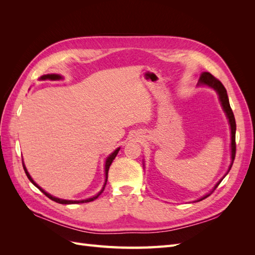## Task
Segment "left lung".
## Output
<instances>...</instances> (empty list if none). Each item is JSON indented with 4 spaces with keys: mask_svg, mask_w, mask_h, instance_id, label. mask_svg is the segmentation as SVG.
<instances>
[{
    "mask_svg": "<svg viewBox=\"0 0 255 255\" xmlns=\"http://www.w3.org/2000/svg\"><path fill=\"white\" fill-rule=\"evenodd\" d=\"M199 85H207V86H210V87L214 88L216 91H217V94L219 95V100H220V102H221V105L223 107V111L226 112L228 118H229V122H230V126H231V134H232V137H231V138H232V142H231V146H232V163H231L229 170L227 172V174H228L229 171L231 170V168H232V165H233L234 159H235V153H236V142H235L236 122H235V117H234L233 111H232V109H231V106H230L227 90H226L225 86H223V85H222V83L218 79H216L214 75H212L211 73H208V72H203L201 74V76H200V80H199ZM220 182L217 183V185H216L214 189H216V188L218 187V185L220 184ZM212 192H211V194H212ZM211 194L204 196L203 198L200 199L199 201H201V200L207 198L208 196H211Z\"/></svg>",
    "mask_w": 255,
    "mask_h": 255,
    "instance_id": "obj_1",
    "label": "left lung"
}]
</instances>
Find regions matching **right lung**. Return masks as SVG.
<instances>
[{"label": "right lung", "mask_w": 255, "mask_h": 255, "mask_svg": "<svg viewBox=\"0 0 255 255\" xmlns=\"http://www.w3.org/2000/svg\"><path fill=\"white\" fill-rule=\"evenodd\" d=\"M47 79H49V80H59V79H61V76L60 75H57V74H47V75H43V76H41V80H47ZM119 150H120V148H118L117 150H115L111 155L107 157V159H106V163H105V183H104V186H103V188L101 189V191L99 192V194L97 195V196H95V197H92V198H89V199H86V200H82V201H70V200H61V199H58V198H55V197H53V196H51V195H49L48 192H45L42 188H40L39 186H38V185L33 181V179L32 177H30V175L28 174V172H27V170H26V168H25V166H24V164H23V161H22V165H23V169H24V171H25V173H26V175H27V177H28V180L32 182L35 186L39 189L41 192H43V194L47 196L49 199H51V200H53V201H55V202H57V203H60V204H73V203H87V202H91V201H94V200H96L100 195L102 194V192L104 191V188H105V185H106V182H107V174H109V170H110V167H111V165H112V163H113V160L115 159V157L117 156V154H118V152H119Z\"/></svg>", "instance_id": "right-lung-1"}]
</instances>
